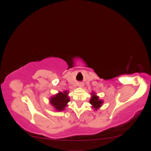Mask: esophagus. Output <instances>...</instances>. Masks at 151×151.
<instances>
[{"label": "esophagus", "mask_w": 151, "mask_h": 151, "mask_svg": "<svg viewBox=\"0 0 151 151\" xmlns=\"http://www.w3.org/2000/svg\"><path fill=\"white\" fill-rule=\"evenodd\" d=\"M83 86H84V84H83V83H79L78 84V86L80 87V88H83Z\"/></svg>", "instance_id": "esophagus-1"}]
</instances>
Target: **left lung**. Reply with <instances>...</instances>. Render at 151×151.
<instances>
[{"label":"left lung","instance_id":"1","mask_svg":"<svg viewBox=\"0 0 151 151\" xmlns=\"http://www.w3.org/2000/svg\"><path fill=\"white\" fill-rule=\"evenodd\" d=\"M91 98L89 100V103L91 104V106H92L91 107L94 110L96 111L103 106V101L102 99H100L98 96H97L95 92H93V91L91 93Z\"/></svg>","mask_w":151,"mask_h":151}]
</instances>
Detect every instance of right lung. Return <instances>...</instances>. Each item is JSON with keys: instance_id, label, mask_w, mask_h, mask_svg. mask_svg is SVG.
I'll list each match as a JSON object with an SVG mask.
<instances>
[{"instance_id": "obj_1", "label": "right lung", "mask_w": 151, "mask_h": 151, "mask_svg": "<svg viewBox=\"0 0 151 151\" xmlns=\"http://www.w3.org/2000/svg\"><path fill=\"white\" fill-rule=\"evenodd\" d=\"M69 92L67 90L63 92H58L56 94L50 97V103L53 107L55 111H62L65 110V107L68 106V103L70 101L68 96Z\"/></svg>"}]
</instances>
